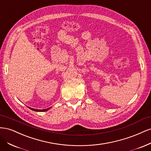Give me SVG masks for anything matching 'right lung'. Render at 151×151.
<instances>
[{"label": "right lung", "mask_w": 151, "mask_h": 151, "mask_svg": "<svg viewBox=\"0 0 151 151\" xmlns=\"http://www.w3.org/2000/svg\"><path fill=\"white\" fill-rule=\"evenodd\" d=\"M29 109H31V110H33V111H47L48 110V109L51 108H47V109H34V108H30V107H28Z\"/></svg>", "instance_id": "1"}]
</instances>
